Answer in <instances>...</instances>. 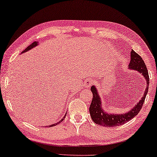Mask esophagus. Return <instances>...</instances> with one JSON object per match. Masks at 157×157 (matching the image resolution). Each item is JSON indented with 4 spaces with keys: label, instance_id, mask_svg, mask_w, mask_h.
<instances>
[{
    "label": "esophagus",
    "instance_id": "1",
    "mask_svg": "<svg viewBox=\"0 0 157 157\" xmlns=\"http://www.w3.org/2000/svg\"><path fill=\"white\" fill-rule=\"evenodd\" d=\"M92 83H93V81H90V80H87V81H85L84 86H85V88H89L90 86H91Z\"/></svg>",
    "mask_w": 157,
    "mask_h": 157
}]
</instances>
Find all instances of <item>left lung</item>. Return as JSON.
Returning a JSON list of instances; mask_svg holds the SVG:
<instances>
[{
    "label": "left lung",
    "mask_w": 157,
    "mask_h": 157,
    "mask_svg": "<svg viewBox=\"0 0 157 157\" xmlns=\"http://www.w3.org/2000/svg\"><path fill=\"white\" fill-rule=\"evenodd\" d=\"M130 59L131 61L128 66V69L136 71L137 72L142 75L147 82V87L145 89L143 97H141V99L137 103L136 105H134V107L128 112L125 113H117V114L109 113L104 109H103L101 101L100 95L98 93L97 89L95 86H92L91 91L93 93V98H92L91 104L89 107V112L93 121L98 125L105 126V127H113V126L122 125L136 117L141 111V107L145 101L146 96L148 93V90H149V73H148L144 61H143L140 56L137 54L134 50L131 51Z\"/></svg>",
    "instance_id": "obj_1"
}]
</instances>
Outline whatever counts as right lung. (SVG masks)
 <instances>
[{
	"instance_id": "right-lung-1",
	"label": "right lung",
	"mask_w": 157,
	"mask_h": 157,
	"mask_svg": "<svg viewBox=\"0 0 157 157\" xmlns=\"http://www.w3.org/2000/svg\"><path fill=\"white\" fill-rule=\"evenodd\" d=\"M38 44V41H34L33 43H32V44L30 45V46H29L27 47L25 49V50H23L22 52H21V53H25V52H27V51H30L31 50V49H32L33 48H34V47H36V46H37V45ZM66 113L65 114V116H64V117L62 118V119L61 120H60V121H59V122H57V123H56V124H51V125H49V126H46V127H51V126H56V125H57L58 124H59V123H61V121H63V119H65V117H66Z\"/></svg>"
}]
</instances>
